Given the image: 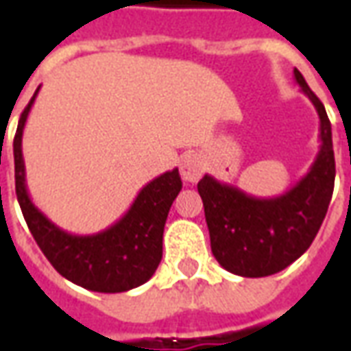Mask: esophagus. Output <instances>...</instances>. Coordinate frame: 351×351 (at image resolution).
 <instances>
[{"mask_svg":"<svg viewBox=\"0 0 351 351\" xmlns=\"http://www.w3.org/2000/svg\"><path fill=\"white\" fill-rule=\"evenodd\" d=\"M205 173V161L199 154H186L180 161V175L186 182H197Z\"/></svg>","mask_w":351,"mask_h":351,"instance_id":"obj_1","label":"esophagus"}]
</instances>
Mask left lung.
Wrapping results in <instances>:
<instances>
[{"label":"left lung","mask_w":351,"mask_h":351,"mask_svg":"<svg viewBox=\"0 0 351 351\" xmlns=\"http://www.w3.org/2000/svg\"><path fill=\"white\" fill-rule=\"evenodd\" d=\"M293 75L319 116L322 145L308 173L286 193L271 199L252 197L210 175L197 184L214 258L226 271L246 278L271 276L301 258L316 239L332 197L331 122L304 77L297 69Z\"/></svg>","instance_id":"obj_1"}]
</instances>
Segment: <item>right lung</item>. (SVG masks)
<instances>
[{
    "label": "right lung",
    "instance_id": "obj_1",
    "mask_svg": "<svg viewBox=\"0 0 351 351\" xmlns=\"http://www.w3.org/2000/svg\"><path fill=\"white\" fill-rule=\"evenodd\" d=\"M39 88L20 116L12 150L16 197L35 243L52 267L73 284L99 293H122L152 278L163 254V228L169 208L182 190L178 169L167 171L138 191L120 220L93 235H73L34 205L26 188L22 133Z\"/></svg>",
    "mask_w": 351,
    "mask_h": 351
}]
</instances>
